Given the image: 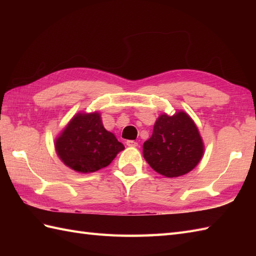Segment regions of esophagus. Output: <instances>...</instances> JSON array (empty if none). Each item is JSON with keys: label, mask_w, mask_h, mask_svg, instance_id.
I'll use <instances>...</instances> for the list:
<instances>
[{"label": "esophagus", "mask_w": 256, "mask_h": 256, "mask_svg": "<svg viewBox=\"0 0 256 256\" xmlns=\"http://www.w3.org/2000/svg\"><path fill=\"white\" fill-rule=\"evenodd\" d=\"M126 145H128V146H131V148H135V146L138 145V143L135 142V140H126Z\"/></svg>", "instance_id": "1"}]
</instances>
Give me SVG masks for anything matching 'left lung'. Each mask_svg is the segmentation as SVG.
<instances>
[{
	"label": "left lung",
	"instance_id": "8db88e82",
	"mask_svg": "<svg viewBox=\"0 0 256 256\" xmlns=\"http://www.w3.org/2000/svg\"><path fill=\"white\" fill-rule=\"evenodd\" d=\"M204 154L198 128L188 114L178 112L157 120L153 135L143 144L146 162L160 175L178 177L197 166Z\"/></svg>",
	"mask_w": 256,
	"mask_h": 256
}]
</instances>
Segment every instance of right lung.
<instances>
[{"instance_id":"1","label":"right lung","mask_w":256,"mask_h":256,"mask_svg":"<svg viewBox=\"0 0 256 256\" xmlns=\"http://www.w3.org/2000/svg\"><path fill=\"white\" fill-rule=\"evenodd\" d=\"M60 160L79 172H94L106 167L124 145L103 128L99 113L77 114L56 140Z\"/></svg>"}]
</instances>
